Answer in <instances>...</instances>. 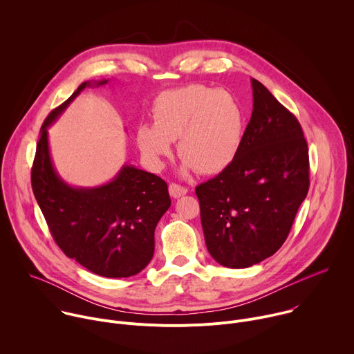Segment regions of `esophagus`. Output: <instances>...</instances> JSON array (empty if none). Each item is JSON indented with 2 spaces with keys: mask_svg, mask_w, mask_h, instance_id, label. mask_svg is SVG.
I'll use <instances>...</instances> for the list:
<instances>
[{
  "mask_svg": "<svg viewBox=\"0 0 354 354\" xmlns=\"http://www.w3.org/2000/svg\"><path fill=\"white\" fill-rule=\"evenodd\" d=\"M187 193V189L180 186V185H176V183H171L169 185V194L174 197V198H179L182 196H185Z\"/></svg>",
  "mask_w": 354,
  "mask_h": 354,
  "instance_id": "1",
  "label": "esophagus"
}]
</instances>
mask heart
Masks as SVG:
<instances>
[{
    "label": "heart",
    "mask_w": 354,
    "mask_h": 354,
    "mask_svg": "<svg viewBox=\"0 0 354 354\" xmlns=\"http://www.w3.org/2000/svg\"><path fill=\"white\" fill-rule=\"evenodd\" d=\"M245 134V116L238 100L227 91L186 85L164 92L153 108V127L137 129V144L147 161L160 168L178 140L182 171L196 168L214 175L236 158Z\"/></svg>",
    "instance_id": "obj_1"
}]
</instances>
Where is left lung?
<instances>
[{
	"label": "left lung",
	"mask_w": 354,
	"mask_h": 354,
	"mask_svg": "<svg viewBox=\"0 0 354 354\" xmlns=\"http://www.w3.org/2000/svg\"><path fill=\"white\" fill-rule=\"evenodd\" d=\"M250 85L254 111L236 158L196 187L207 250L231 269L276 254L310 187L308 145L298 120L258 80Z\"/></svg>",
	"instance_id": "obj_1"
}]
</instances>
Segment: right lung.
<instances>
[{
    "instance_id": "add662e5",
    "label": "right lung",
    "mask_w": 354,
    "mask_h": 354,
    "mask_svg": "<svg viewBox=\"0 0 354 354\" xmlns=\"http://www.w3.org/2000/svg\"><path fill=\"white\" fill-rule=\"evenodd\" d=\"M85 81L50 113L41 129L32 167V189L55 241L64 254L102 277H130L154 255V231L171 206L168 185L160 176L124 164L108 183L68 185L56 171L47 129L86 86Z\"/></svg>"
}]
</instances>
